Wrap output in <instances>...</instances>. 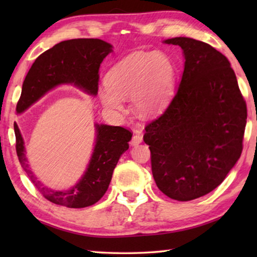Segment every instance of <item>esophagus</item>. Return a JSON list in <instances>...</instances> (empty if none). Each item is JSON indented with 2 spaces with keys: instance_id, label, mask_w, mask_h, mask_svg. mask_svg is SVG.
I'll return each instance as SVG.
<instances>
[{
  "instance_id": "1",
  "label": "esophagus",
  "mask_w": 257,
  "mask_h": 257,
  "mask_svg": "<svg viewBox=\"0 0 257 257\" xmlns=\"http://www.w3.org/2000/svg\"><path fill=\"white\" fill-rule=\"evenodd\" d=\"M142 141H143L142 132H141V130H136V132H135V134H134L133 138H132V145L134 146V145L141 144Z\"/></svg>"
}]
</instances>
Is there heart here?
I'll list each match as a JSON object with an SVG mask.
<instances>
[{
	"instance_id": "obj_1",
	"label": "heart",
	"mask_w": 257,
	"mask_h": 257,
	"mask_svg": "<svg viewBox=\"0 0 257 257\" xmlns=\"http://www.w3.org/2000/svg\"><path fill=\"white\" fill-rule=\"evenodd\" d=\"M175 69L168 56L155 52H137L115 63L99 92L107 107H122L123 96H132L142 113H153L164 105L172 92Z\"/></svg>"
}]
</instances>
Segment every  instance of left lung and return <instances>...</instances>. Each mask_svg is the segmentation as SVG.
<instances>
[{
  "label": "left lung",
  "instance_id": "1",
  "mask_svg": "<svg viewBox=\"0 0 257 257\" xmlns=\"http://www.w3.org/2000/svg\"><path fill=\"white\" fill-rule=\"evenodd\" d=\"M185 69L175 96L146 124L152 173L172 199L186 202L215 189L240 158L247 106L229 60L206 43L175 37Z\"/></svg>",
  "mask_w": 257,
  "mask_h": 257
}]
</instances>
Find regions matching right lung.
Masks as SVG:
<instances>
[{"instance_id":"add662e5","label":"right lung","mask_w":257,"mask_h":257,"mask_svg":"<svg viewBox=\"0 0 257 257\" xmlns=\"http://www.w3.org/2000/svg\"><path fill=\"white\" fill-rule=\"evenodd\" d=\"M112 52L108 43L97 38H76L59 43L35 60L26 76L17 112L21 113L43 95L60 84H73L96 95L99 67ZM97 138L88 169L70 190L56 191L46 188L28 168L24 141L15 122L16 151L21 167L38 191L56 205L80 208L90 206L103 197L112 179L113 170L125 151L133 134L123 127L96 124Z\"/></svg>"}]
</instances>
